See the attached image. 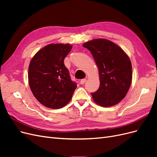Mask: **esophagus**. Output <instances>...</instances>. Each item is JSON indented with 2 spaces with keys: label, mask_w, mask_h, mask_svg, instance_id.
I'll use <instances>...</instances> for the list:
<instances>
[{
  "label": "esophagus",
  "mask_w": 157,
  "mask_h": 157,
  "mask_svg": "<svg viewBox=\"0 0 157 157\" xmlns=\"http://www.w3.org/2000/svg\"><path fill=\"white\" fill-rule=\"evenodd\" d=\"M86 78H84V79H82L81 80H80V84H84L85 82H86Z\"/></svg>",
  "instance_id": "34e87169"
}]
</instances>
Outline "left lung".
<instances>
[{
  "instance_id": "8db88e82",
  "label": "left lung",
  "mask_w": 157,
  "mask_h": 157,
  "mask_svg": "<svg viewBox=\"0 0 157 157\" xmlns=\"http://www.w3.org/2000/svg\"><path fill=\"white\" fill-rule=\"evenodd\" d=\"M88 49L98 66L100 85L92 93L93 100L102 107H111L124 98L132 83V63L121 47L104 39L82 45Z\"/></svg>"
}]
</instances>
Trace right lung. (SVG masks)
<instances>
[{"label": "right lung", "instance_id": "add662e5", "mask_svg": "<svg viewBox=\"0 0 157 157\" xmlns=\"http://www.w3.org/2000/svg\"><path fill=\"white\" fill-rule=\"evenodd\" d=\"M71 48L70 44H50L38 51L29 63L28 80L31 90L46 107H63L77 88L64 64Z\"/></svg>", "mask_w": 157, "mask_h": 157}]
</instances>
